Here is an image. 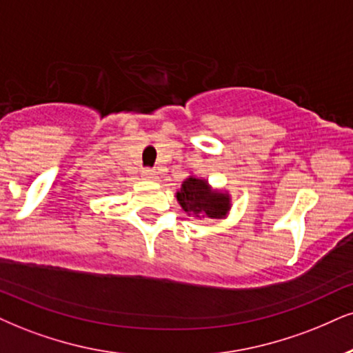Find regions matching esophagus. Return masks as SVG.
I'll use <instances>...</instances> for the list:
<instances>
[{"mask_svg":"<svg viewBox=\"0 0 353 353\" xmlns=\"http://www.w3.org/2000/svg\"><path fill=\"white\" fill-rule=\"evenodd\" d=\"M142 180L155 181L157 180V172H154V170H143V172H142Z\"/></svg>","mask_w":353,"mask_h":353,"instance_id":"1","label":"esophagus"}]
</instances>
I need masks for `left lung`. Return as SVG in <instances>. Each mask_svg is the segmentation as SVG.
<instances>
[{
	"label": "left lung",
	"instance_id": "1",
	"mask_svg": "<svg viewBox=\"0 0 353 353\" xmlns=\"http://www.w3.org/2000/svg\"><path fill=\"white\" fill-rule=\"evenodd\" d=\"M175 196L181 210L194 219H225L232 208L229 191L217 190L196 175L186 178Z\"/></svg>",
	"mask_w": 353,
	"mask_h": 353
}]
</instances>
